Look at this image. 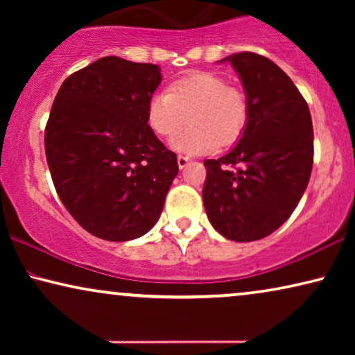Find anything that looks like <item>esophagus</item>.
I'll list each match as a JSON object with an SVG mask.
<instances>
[{
    "label": "esophagus",
    "mask_w": 355,
    "mask_h": 355,
    "mask_svg": "<svg viewBox=\"0 0 355 355\" xmlns=\"http://www.w3.org/2000/svg\"><path fill=\"white\" fill-rule=\"evenodd\" d=\"M189 162H191V159H189L187 157H182V155H179L178 157V166H179V169H184L189 164Z\"/></svg>",
    "instance_id": "esophagus-1"
}]
</instances>
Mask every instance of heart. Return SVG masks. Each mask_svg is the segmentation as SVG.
<instances>
[{
	"mask_svg": "<svg viewBox=\"0 0 355 355\" xmlns=\"http://www.w3.org/2000/svg\"><path fill=\"white\" fill-rule=\"evenodd\" d=\"M148 128L169 139L189 119L191 125L171 139V148L186 155L215 152L236 144L249 119L242 92L215 72L193 71L171 82L168 92L150 96L145 111Z\"/></svg>",
	"mask_w": 355,
	"mask_h": 355,
	"instance_id": "b5f03b06",
	"label": "heart"
}]
</instances>
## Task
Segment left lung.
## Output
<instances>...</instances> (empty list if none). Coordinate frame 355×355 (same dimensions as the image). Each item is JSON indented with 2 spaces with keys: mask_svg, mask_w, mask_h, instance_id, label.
Masks as SVG:
<instances>
[{
  "mask_svg": "<svg viewBox=\"0 0 355 355\" xmlns=\"http://www.w3.org/2000/svg\"><path fill=\"white\" fill-rule=\"evenodd\" d=\"M225 61L244 85L249 119L230 153L205 159L202 197L208 220L221 236L252 242L278 230L307 189L312 118L294 82L268 58L242 51L220 62Z\"/></svg>",
  "mask_w": 355,
  "mask_h": 355,
  "instance_id": "1",
  "label": "left lung"
}]
</instances>
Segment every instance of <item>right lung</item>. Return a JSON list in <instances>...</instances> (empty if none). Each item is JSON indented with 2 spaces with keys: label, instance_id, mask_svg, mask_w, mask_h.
I'll use <instances>...</instances> for the list:
<instances>
[{
  "label": "right lung",
  "instance_id": "add662e5",
  "mask_svg": "<svg viewBox=\"0 0 355 355\" xmlns=\"http://www.w3.org/2000/svg\"><path fill=\"white\" fill-rule=\"evenodd\" d=\"M157 64L105 56L62 82L45 129L53 184L72 218L100 239L132 241L155 226L178 176L176 153L145 111Z\"/></svg>",
  "mask_w": 355,
  "mask_h": 355
}]
</instances>
